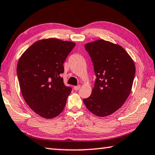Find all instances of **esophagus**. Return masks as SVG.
I'll list each match as a JSON object with an SVG mask.
<instances>
[{
  "instance_id": "esophagus-1",
  "label": "esophagus",
  "mask_w": 155,
  "mask_h": 155,
  "mask_svg": "<svg viewBox=\"0 0 155 155\" xmlns=\"http://www.w3.org/2000/svg\"><path fill=\"white\" fill-rule=\"evenodd\" d=\"M81 88V85H77V86H74V89L76 90V91H77Z\"/></svg>"
}]
</instances>
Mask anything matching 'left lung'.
<instances>
[{
    "label": "left lung",
    "instance_id": "left-lung-1",
    "mask_svg": "<svg viewBox=\"0 0 155 155\" xmlns=\"http://www.w3.org/2000/svg\"><path fill=\"white\" fill-rule=\"evenodd\" d=\"M94 64L96 80L91 94L83 102L98 117L114 113L125 102L131 91L136 67L119 45L103 39L85 44Z\"/></svg>",
    "mask_w": 155,
    "mask_h": 155
}]
</instances>
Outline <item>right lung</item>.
I'll return each mask as SVG.
<instances>
[{
    "label": "right lung",
    "instance_id": "obj_1",
    "mask_svg": "<svg viewBox=\"0 0 155 155\" xmlns=\"http://www.w3.org/2000/svg\"><path fill=\"white\" fill-rule=\"evenodd\" d=\"M58 38L42 39L21 55L17 66L19 87L25 102L45 119L63 111L72 89L64 85L63 64L75 46Z\"/></svg>",
    "mask_w": 155,
    "mask_h": 155
}]
</instances>
